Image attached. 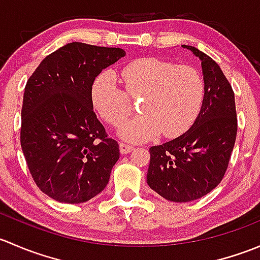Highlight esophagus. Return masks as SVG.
Returning a JSON list of instances; mask_svg holds the SVG:
<instances>
[{
    "mask_svg": "<svg viewBox=\"0 0 260 260\" xmlns=\"http://www.w3.org/2000/svg\"><path fill=\"white\" fill-rule=\"evenodd\" d=\"M133 149H135V147L132 145H128V143H124V142L119 143V151L122 154L129 153V152H132Z\"/></svg>",
    "mask_w": 260,
    "mask_h": 260,
    "instance_id": "obj_1",
    "label": "esophagus"
}]
</instances>
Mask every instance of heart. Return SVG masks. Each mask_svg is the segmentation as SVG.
Wrapping results in <instances>:
<instances>
[{
	"mask_svg": "<svg viewBox=\"0 0 260 260\" xmlns=\"http://www.w3.org/2000/svg\"><path fill=\"white\" fill-rule=\"evenodd\" d=\"M131 96L146 94L143 114L122 124L119 135L129 141H147L159 133L177 137L191 127L204 99V81L196 69L156 57H142L122 70ZM91 103L107 123L118 125L131 113L132 104L118 86L111 70L102 72L90 88Z\"/></svg>",
	"mask_w": 260,
	"mask_h": 260,
	"instance_id": "1",
	"label": "heart"
}]
</instances>
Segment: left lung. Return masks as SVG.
Here are the masks:
<instances>
[{"mask_svg":"<svg viewBox=\"0 0 260 260\" xmlns=\"http://www.w3.org/2000/svg\"><path fill=\"white\" fill-rule=\"evenodd\" d=\"M182 48L201 60L205 84L203 106L187 132L149 148L147 172L149 187L174 203L198 200L219 185L238 131L234 91L219 65L193 46Z\"/></svg>","mask_w":260,"mask_h":260,"instance_id":"1","label":"left lung"}]
</instances>
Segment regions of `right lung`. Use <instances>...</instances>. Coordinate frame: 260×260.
I'll list each match as a JSON object with an SVG mask.
<instances>
[{"label":"right lung","instance_id":"right-lung-1","mask_svg":"<svg viewBox=\"0 0 260 260\" xmlns=\"http://www.w3.org/2000/svg\"><path fill=\"white\" fill-rule=\"evenodd\" d=\"M124 55L70 43L48 55L26 83L21 148L38 187L59 203H85L108 185L119 146L94 113L90 88Z\"/></svg>","mask_w":260,"mask_h":260}]
</instances>
